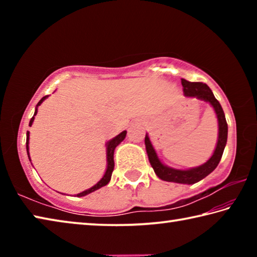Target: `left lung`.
Returning a JSON list of instances; mask_svg holds the SVG:
<instances>
[{"label":"left lung","instance_id":"8db88e82","mask_svg":"<svg viewBox=\"0 0 257 257\" xmlns=\"http://www.w3.org/2000/svg\"><path fill=\"white\" fill-rule=\"evenodd\" d=\"M181 84L182 88H184V95L186 97H196L198 99H201V101L210 103L213 110L215 112L217 118V125H219V133H217V142L215 150L213 152V155L205 163L199 165V167L190 168L187 169V170H181V169L168 167V165L162 163V161L159 159L158 154H156V152L153 145H152L150 137L147 134L145 136V146L150 163L152 165V168L154 169L155 175L158 176L160 179L169 182H177V184L193 185L210 175V173L217 167V164H219L221 158H222L224 147L227 145L228 124L227 121H225L222 106H221L219 101L214 97L210 87L206 84H203V82H190L187 81L186 79H181Z\"/></svg>","mask_w":257,"mask_h":257}]
</instances>
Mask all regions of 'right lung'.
Returning a JSON list of instances; mask_svg holds the SVG:
<instances>
[{
  "label": "right lung",
  "mask_w": 257,
  "mask_h": 257,
  "mask_svg": "<svg viewBox=\"0 0 257 257\" xmlns=\"http://www.w3.org/2000/svg\"><path fill=\"white\" fill-rule=\"evenodd\" d=\"M49 97V95H46V96L43 97L40 102L37 103L36 108H35V113H34V116L29 121V127H32V124L34 122V119H35V115L37 114V108L38 106L41 105L43 103V101H45V99ZM125 135H127V132H122L120 133L118 136H115L114 138H112L108 141L105 146H106V170L105 173H104V176L102 177V179L99 180L96 185H94L93 187H90L89 189H86L84 191H81V193L77 194L76 196L77 197H82V196H86V195H88L90 193H93V191L97 190L101 188L103 186H106L108 184V181L111 180V176H112V172H113V169H114V160H113V154H114V150L115 147L118 146L121 142L123 141L125 138ZM26 149H27V154H28V159L30 161V156H29V132H27V139H26Z\"/></svg>",
  "instance_id": "obj_1"
}]
</instances>
